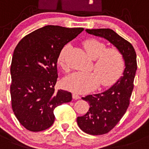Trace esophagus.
<instances>
[{"label":"esophagus","mask_w":149,"mask_h":149,"mask_svg":"<svg viewBox=\"0 0 149 149\" xmlns=\"http://www.w3.org/2000/svg\"><path fill=\"white\" fill-rule=\"evenodd\" d=\"M73 98L75 100H77V99H79L80 98V96H79V95H78L77 93H76V92H73Z\"/></svg>","instance_id":"34e87169"}]
</instances>
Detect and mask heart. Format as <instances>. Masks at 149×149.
<instances>
[{"label": "heart", "mask_w": 149, "mask_h": 149, "mask_svg": "<svg viewBox=\"0 0 149 149\" xmlns=\"http://www.w3.org/2000/svg\"><path fill=\"white\" fill-rule=\"evenodd\" d=\"M83 46L89 57L94 59L92 69L95 71L75 72L70 74L63 81L67 89L76 92H86L95 89L100 81L102 86H110L122 76L125 68V60L119 49L107 47L105 43L95 38L86 40ZM69 48V44L65 45L57 57V63L65 71H68L65 56Z\"/></svg>", "instance_id": "obj_1"}]
</instances>
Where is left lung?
Here are the masks:
<instances>
[{"label":"left lung","mask_w":149,"mask_h":149,"mask_svg":"<svg viewBox=\"0 0 149 149\" xmlns=\"http://www.w3.org/2000/svg\"><path fill=\"white\" fill-rule=\"evenodd\" d=\"M86 31L108 40L121 50L125 60L123 76L113 86L101 93L82 97L90 108L86 114L77 118L78 125L89 135H103L119 123L129 107L137 70L136 52L129 41L111 29H86Z\"/></svg>","instance_id":"8db88e82"}]
</instances>
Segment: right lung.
Instances as JSON below:
<instances>
[{
  "instance_id": "obj_1",
  "label": "right lung",
  "mask_w": 149,
  "mask_h": 149,
  "mask_svg": "<svg viewBox=\"0 0 149 149\" xmlns=\"http://www.w3.org/2000/svg\"><path fill=\"white\" fill-rule=\"evenodd\" d=\"M83 30L47 25L24 36L16 47L10 70L11 107L27 130L49 128L55 119V108L72 100L70 92L54 89L57 57L63 47Z\"/></svg>"
}]
</instances>
